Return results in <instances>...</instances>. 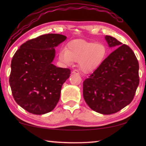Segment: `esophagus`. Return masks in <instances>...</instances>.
Instances as JSON below:
<instances>
[{
    "label": "esophagus",
    "instance_id": "1",
    "mask_svg": "<svg viewBox=\"0 0 146 146\" xmlns=\"http://www.w3.org/2000/svg\"><path fill=\"white\" fill-rule=\"evenodd\" d=\"M72 73L73 74H80V73H79V72H78V70H74L72 71Z\"/></svg>",
    "mask_w": 146,
    "mask_h": 146
}]
</instances>
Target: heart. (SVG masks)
<instances>
[{
  "instance_id": "b5f03b06",
  "label": "heart",
  "mask_w": 146,
  "mask_h": 146,
  "mask_svg": "<svg viewBox=\"0 0 146 146\" xmlns=\"http://www.w3.org/2000/svg\"><path fill=\"white\" fill-rule=\"evenodd\" d=\"M108 48L104 43L74 40L68 44L67 49H60L59 60L66 64L78 62L80 68L84 72H91L98 68L106 58Z\"/></svg>"
}]
</instances>
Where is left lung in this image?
Instances as JSON below:
<instances>
[{"label":"left lung","instance_id":"obj_1","mask_svg":"<svg viewBox=\"0 0 146 146\" xmlns=\"http://www.w3.org/2000/svg\"><path fill=\"white\" fill-rule=\"evenodd\" d=\"M110 47L117 48L83 82L88 106L102 114L116 113L131 103L139 85V63L132 50L110 36Z\"/></svg>","mask_w":146,"mask_h":146}]
</instances>
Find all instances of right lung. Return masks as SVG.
<instances>
[{
  "mask_svg": "<svg viewBox=\"0 0 146 146\" xmlns=\"http://www.w3.org/2000/svg\"><path fill=\"white\" fill-rule=\"evenodd\" d=\"M66 38L59 34L41 35L23 44L13 56L9 77L12 94L16 102L30 113H48L58 102L62 86L71 72L52 62L54 48Z\"/></svg>",
  "mask_w": 146,
  "mask_h": 146,
  "instance_id": "right-lung-1",
  "label": "right lung"
}]
</instances>
